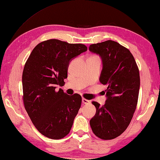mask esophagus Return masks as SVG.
I'll list each match as a JSON object with an SVG mask.
<instances>
[{"instance_id":"esophagus-1","label":"esophagus","mask_w":160,"mask_h":160,"mask_svg":"<svg viewBox=\"0 0 160 160\" xmlns=\"http://www.w3.org/2000/svg\"><path fill=\"white\" fill-rule=\"evenodd\" d=\"M82 103H84V104H88V103H90V101L88 100V99H86L83 98V99H82Z\"/></svg>"}]
</instances>
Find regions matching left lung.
Instances as JSON below:
<instances>
[{"label": "left lung", "instance_id": "1", "mask_svg": "<svg viewBox=\"0 0 160 160\" xmlns=\"http://www.w3.org/2000/svg\"><path fill=\"white\" fill-rule=\"evenodd\" d=\"M89 50L102 58L99 81L106 86L103 106L96 102V114L90 121L94 134L102 139H112L125 131L138 104L140 78L138 67L128 49L108 40L92 44Z\"/></svg>", "mask_w": 160, "mask_h": 160}]
</instances>
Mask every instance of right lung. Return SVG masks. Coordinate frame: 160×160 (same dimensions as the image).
Returning <instances> with one entry per match:
<instances>
[{
    "label": "right lung",
    "mask_w": 160,
    "mask_h": 160,
    "mask_svg": "<svg viewBox=\"0 0 160 160\" xmlns=\"http://www.w3.org/2000/svg\"><path fill=\"white\" fill-rule=\"evenodd\" d=\"M83 44H72L58 39L41 42L25 64L22 83L25 108L42 135L59 139L70 132L81 104L79 94L68 95L63 86L70 62L87 51Z\"/></svg>",
    "instance_id": "1"
}]
</instances>
